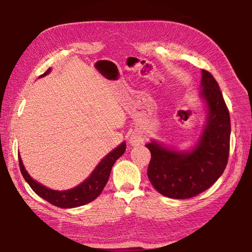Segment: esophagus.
Instances as JSON below:
<instances>
[{
	"instance_id": "esophagus-1",
	"label": "esophagus",
	"mask_w": 252,
	"mask_h": 252,
	"mask_svg": "<svg viewBox=\"0 0 252 252\" xmlns=\"http://www.w3.org/2000/svg\"><path fill=\"white\" fill-rule=\"evenodd\" d=\"M143 142V135L141 133H133L130 138V143L134 144H140Z\"/></svg>"
}]
</instances>
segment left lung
I'll use <instances>...</instances> for the list:
<instances>
[{
    "instance_id": "1",
    "label": "left lung",
    "mask_w": 252,
    "mask_h": 252,
    "mask_svg": "<svg viewBox=\"0 0 252 252\" xmlns=\"http://www.w3.org/2000/svg\"><path fill=\"white\" fill-rule=\"evenodd\" d=\"M201 87L209 110L208 122L193 150L177 152L155 141L146 146L151 152L148 178L165 197H195L218 180L227 167L231 132L229 110L218 83L207 70H202Z\"/></svg>"
}]
</instances>
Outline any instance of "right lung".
Here are the masks:
<instances>
[{
  "label": "right lung",
  "instance_id": "1",
  "mask_svg": "<svg viewBox=\"0 0 252 252\" xmlns=\"http://www.w3.org/2000/svg\"><path fill=\"white\" fill-rule=\"evenodd\" d=\"M51 71L48 69L45 73L41 76L46 75ZM126 151V143L123 142L118 148L111 151L108 156L102 159V161L97 164V167L94 169V171L91 173L87 180L81 183L78 187L73 188V189L66 190V191H54L51 190L49 188L43 187L40 183H37L35 180L29 176L27 170L24 169V165L21 160V157L19 155V164L20 170L22 173L25 181L29 183V186L32 188V190L41 198H43L46 201L53 204L55 207L59 208H75L80 206H84L89 202L95 200L101 194L102 190L104 189L106 182L109 180L111 169H112L113 164L116 161L120 158Z\"/></svg>",
  "mask_w": 252,
  "mask_h": 252
}]
</instances>
